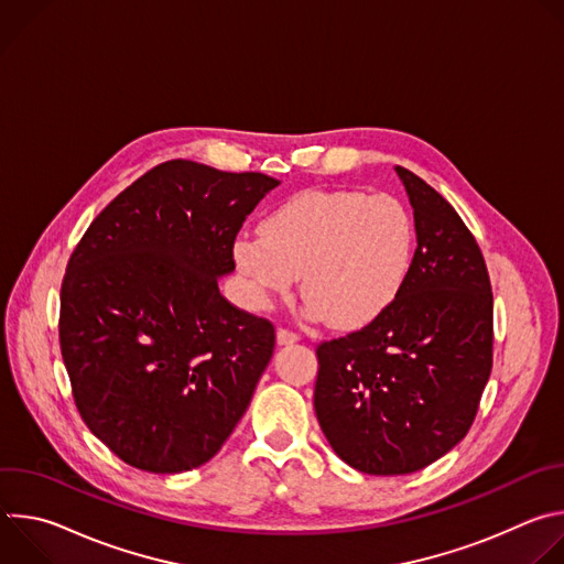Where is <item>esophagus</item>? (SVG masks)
<instances>
[{
  "mask_svg": "<svg viewBox=\"0 0 564 564\" xmlns=\"http://www.w3.org/2000/svg\"><path fill=\"white\" fill-rule=\"evenodd\" d=\"M301 337L296 335V333H292V330H285V328H279L276 330V341H279V346H290V344H296Z\"/></svg>",
  "mask_w": 564,
  "mask_h": 564,
  "instance_id": "1",
  "label": "esophagus"
}]
</instances>
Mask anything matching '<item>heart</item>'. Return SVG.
<instances>
[{"instance_id": "1", "label": "heart", "mask_w": 564, "mask_h": 564, "mask_svg": "<svg viewBox=\"0 0 564 564\" xmlns=\"http://www.w3.org/2000/svg\"><path fill=\"white\" fill-rule=\"evenodd\" d=\"M231 254L257 307H270L301 274L305 316L359 328L404 292L415 259V223L394 196L310 189L272 209L261 231L238 234Z\"/></svg>"}]
</instances>
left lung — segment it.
<instances>
[{
  "mask_svg": "<svg viewBox=\"0 0 564 564\" xmlns=\"http://www.w3.org/2000/svg\"><path fill=\"white\" fill-rule=\"evenodd\" d=\"M394 172L415 218L411 279L372 324L316 348L318 426L368 475L415 473L459 444L494 364V294L473 234L420 176Z\"/></svg>",
  "mask_w": 564,
  "mask_h": 564,
  "instance_id": "1",
  "label": "left lung"
}]
</instances>
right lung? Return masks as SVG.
<instances>
[{
	"label": "right lung",
	"mask_w": 564,
	"mask_h": 564,
	"mask_svg": "<svg viewBox=\"0 0 564 564\" xmlns=\"http://www.w3.org/2000/svg\"><path fill=\"white\" fill-rule=\"evenodd\" d=\"M279 185L170 160L113 198L70 254L59 346L75 406L133 468H198L246 415L276 335L218 279L234 272L243 220Z\"/></svg>",
	"instance_id": "add662e5"
}]
</instances>
